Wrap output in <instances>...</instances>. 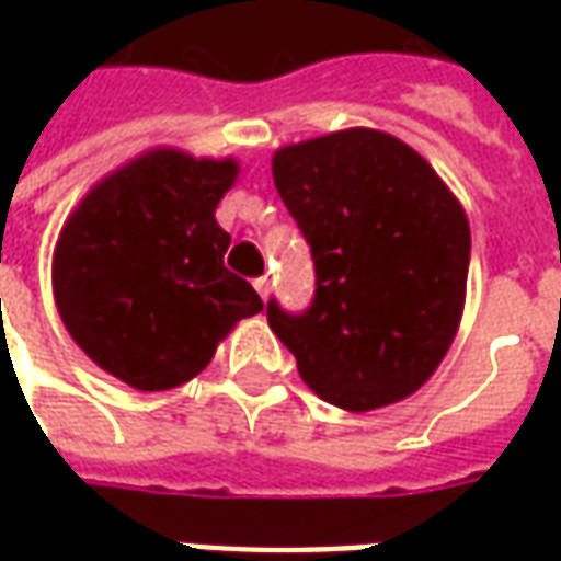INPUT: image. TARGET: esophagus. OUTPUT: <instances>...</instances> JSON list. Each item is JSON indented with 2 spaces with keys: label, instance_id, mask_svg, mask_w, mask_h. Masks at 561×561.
<instances>
[{
  "label": "esophagus",
  "instance_id": "34e87169",
  "mask_svg": "<svg viewBox=\"0 0 561 561\" xmlns=\"http://www.w3.org/2000/svg\"><path fill=\"white\" fill-rule=\"evenodd\" d=\"M252 285H255V291L261 294L264 300H267V294H270V279H267V276H257V279L252 282Z\"/></svg>",
  "mask_w": 561,
  "mask_h": 561
}]
</instances>
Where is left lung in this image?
<instances>
[{
	"label": "left lung",
	"instance_id": "1",
	"mask_svg": "<svg viewBox=\"0 0 561 561\" xmlns=\"http://www.w3.org/2000/svg\"><path fill=\"white\" fill-rule=\"evenodd\" d=\"M273 183L316 267L304 312L267 300L300 378L348 412L405 400L462 316L471 233L459 201L412 147L373 128L279 149Z\"/></svg>",
	"mask_w": 561,
	"mask_h": 561
}]
</instances>
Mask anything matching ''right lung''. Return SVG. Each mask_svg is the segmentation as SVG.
Listing matches in <instances>:
<instances>
[{
	"mask_svg": "<svg viewBox=\"0 0 561 561\" xmlns=\"http://www.w3.org/2000/svg\"><path fill=\"white\" fill-rule=\"evenodd\" d=\"M231 159L156 149L107 176L68 219L54 255V294L68 333L104 373L138 390L195 378L216 342L264 309L225 267L231 237L216 204Z\"/></svg>",
	"mask_w": 561,
	"mask_h": 561,
	"instance_id": "add662e5",
	"label": "right lung"
}]
</instances>
